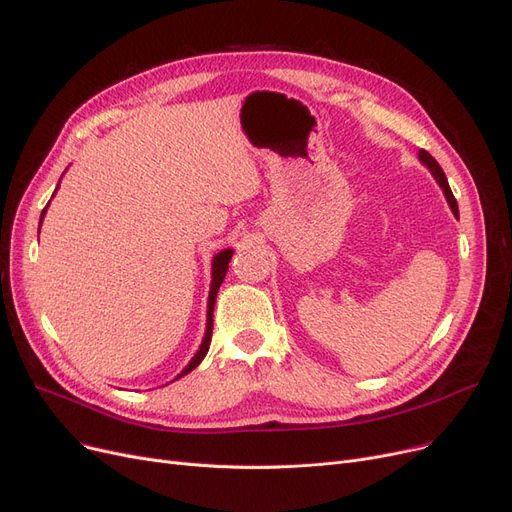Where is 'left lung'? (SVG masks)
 <instances>
[{
    "label": "left lung",
    "mask_w": 512,
    "mask_h": 512,
    "mask_svg": "<svg viewBox=\"0 0 512 512\" xmlns=\"http://www.w3.org/2000/svg\"><path fill=\"white\" fill-rule=\"evenodd\" d=\"M419 161H422V163L432 171V175L436 177V182L440 184V188H442V192H444V196H446V200H448L450 208H453V213L459 217V206H457V200H455L453 192H450V186H448V182H446V175H444L442 167L438 165V161L428 153V150H419Z\"/></svg>",
    "instance_id": "obj_1"
}]
</instances>
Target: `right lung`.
<instances>
[{
    "mask_svg": "<svg viewBox=\"0 0 512 512\" xmlns=\"http://www.w3.org/2000/svg\"><path fill=\"white\" fill-rule=\"evenodd\" d=\"M43 215H45V210H43ZM43 215H41V219H43ZM231 256H233V250H223V252H219V254L215 256V260H213V283H210V293H208V316H206L204 341H202L198 353L192 357V362L184 368V372L179 374L177 378H182V376H186L188 372H192V370L202 362L206 351H208L210 337H213V310H215V299H217V291H219V287H221V283H223V279H225V275H227V268H229Z\"/></svg>",
    "mask_w": 512,
    "mask_h": 512,
    "instance_id": "add662e5",
    "label": "right lung"
}]
</instances>
